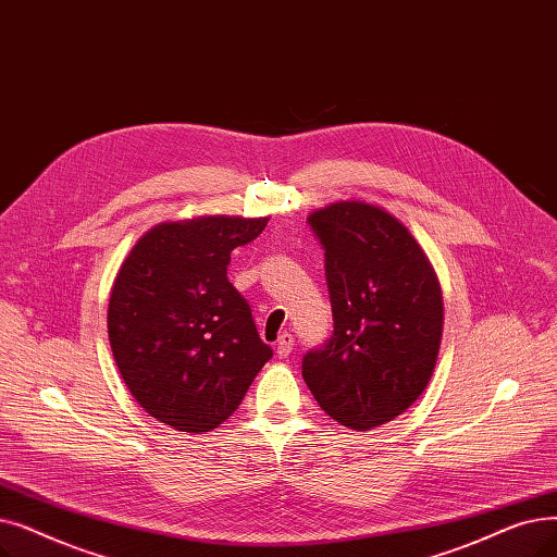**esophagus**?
Here are the masks:
<instances>
[{
	"instance_id": "1",
	"label": "esophagus",
	"mask_w": 557,
	"mask_h": 557,
	"mask_svg": "<svg viewBox=\"0 0 557 557\" xmlns=\"http://www.w3.org/2000/svg\"><path fill=\"white\" fill-rule=\"evenodd\" d=\"M275 350L280 357H288L294 350V334L292 332H282L280 338L275 342Z\"/></svg>"
}]
</instances>
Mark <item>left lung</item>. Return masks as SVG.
<instances>
[{
	"label": "left lung",
	"instance_id": "8db88e82",
	"mask_svg": "<svg viewBox=\"0 0 557 557\" xmlns=\"http://www.w3.org/2000/svg\"><path fill=\"white\" fill-rule=\"evenodd\" d=\"M325 252L332 334L302 357L323 412L371 430L428 386L444 325L442 288L403 223L367 202H334L307 219Z\"/></svg>",
	"mask_w": 557,
	"mask_h": 557
}]
</instances>
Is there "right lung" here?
I'll return each instance as SVG.
<instances>
[{
  "label": "right lung",
  "mask_w": 557,
  "mask_h": 557,
  "mask_svg": "<svg viewBox=\"0 0 557 557\" xmlns=\"http://www.w3.org/2000/svg\"><path fill=\"white\" fill-rule=\"evenodd\" d=\"M265 223L234 215L161 223L120 265L109 342L132 396L157 421L180 432L219 428L273 357L227 280L232 250Z\"/></svg>",
  "instance_id": "add662e5"
}]
</instances>
